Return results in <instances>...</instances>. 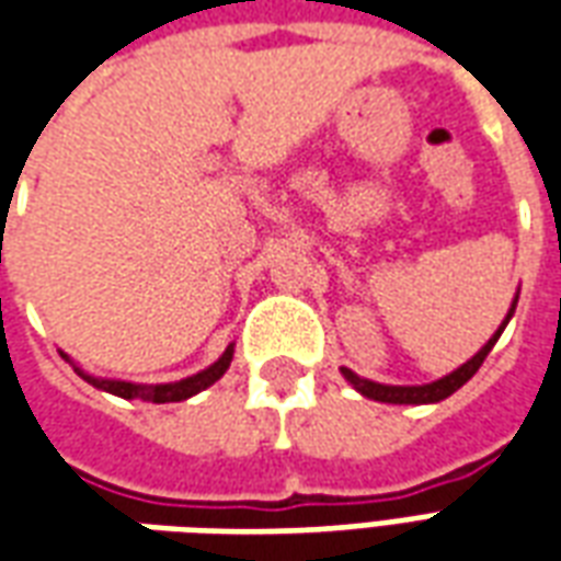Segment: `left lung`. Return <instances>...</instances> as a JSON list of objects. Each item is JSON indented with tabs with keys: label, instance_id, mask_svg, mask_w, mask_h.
I'll return each mask as SVG.
<instances>
[{
	"label": "left lung",
	"instance_id": "1",
	"mask_svg": "<svg viewBox=\"0 0 561 561\" xmlns=\"http://www.w3.org/2000/svg\"><path fill=\"white\" fill-rule=\"evenodd\" d=\"M517 297H514V304H511V309H507L505 321L499 324V330L490 336V342L483 345L481 352L474 354L471 360H466L459 369H454L450 376L438 378V381H430V385H412V388H402V385H378V381H369V378H360L357 373H352L348 366H342V376H345L348 385H354L357 393H364V397H369V400H376V402H393V405H426V402L447 400L454 390L462 388V385H466V381L481 369V364L486 360V354L493 352V345L499 342L502 330L507 328V321H511L514 309H517Z\"/></svg>",
	"mask_w": 561,
	"mask_h": 561
}]
</instances>
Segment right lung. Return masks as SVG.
I'll return each instance as SVG.
<instances>
[{"mask_svg":"<svg viewBox=\"0 0 561 561\" xmlns=\"http://www.w3.org/2000/svg\"><path fill=\"white\" fill-rule=\"evenodd\" d=\"M68 360V357H66ZM233 360V345L225 348L219 360L213 366H207L204 373H197V376H188L183 381H171V385H131V381H116V378H95L90 373H83L80 366H75V373H78L83 381H90L92 388L107 390V393H114V397H123V400H144V402H183L188 397H195L201 390H207L209 385H216L225 373H228V366Z\"/></svg>","mask_w":561,"mask_h":561,"instance_id":"1","label":"right lung"}]
</instances>
